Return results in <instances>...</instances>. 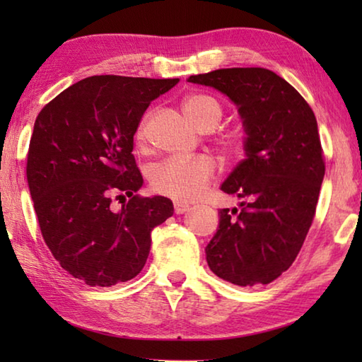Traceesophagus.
I'll return each mask as SVG.
<instances>
[{"instance_id": "34e87169", "label": "esophagus", "mask_w": 362, "mask_h": 362, "mask_svg": "<svg viewBox=\"0 0 362 362\" xmlns=\"http://www.w3.org/2000/svg\"><path fill=\"white\" fill-rule=\"evenodd\" d=\"M174 211H175V214L188 212L189 211V206L188 204H183V203H179V201H177V203L174 204Z\"/></svg>"}]
</instances>
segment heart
<instances>
[{"label":"heart","instance_id":"b5f03b06","mask_svg":"<svg viewBox=\"0 0 362 362\" xmlns=\"http://www.w3.org/2000/svg\"><path fill=\"white\" fill-rule=\"evenodd\" d=\"M188 118L201 129H212L222 119V105L216 97L193 94L183 102ZM148 137V116L139 121L134 132L136 144L144 146ZM217 175V164L211 156L198 155L192 158H169L156 164L150 173L151 188L156 193L173 198L179 203H192L201 198Z\"/></svg>","mask_w":362,"mask_h":362}]
</instances>
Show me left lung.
<instances>
[{"instance_id":"8db88e82","label":"left lung","mask_w":362,"mask_h":362,"mask_svg":"<svg viewBox=\"0 0 362 362\" xmlns=\"http://www.w3.org/2000/svg\"><path fill=\"white\" fill-rule=\"evenodd\" d=\"M188 81L228 95L247 136L246 158L222 185L246 201L241 211L220 209L207 265L236 286L272 283L296 260L316 214L326 164L313 110L286 79L260 66Z\"/></svg>"}]
</instances>
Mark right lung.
<instances>
[{
    "mask_svg": "<svg viewBox=\"0 0 362 362\" xmlns=\"http://www.w3.org/2000/svg\"><path fill=\"white\" fill-rule=\"evenodd\" d=\"M179 83L118 75L70 86L36 116L27 180L41 235L73 278L110 287L142 272L155 226L174 214L164 196L144 198L134 132L151 100ZM128 196L119 211L113 197Z\"/></svg>",
    "mask_w": 362,
    "mask_h": 362,
    "instance_id": "1",
    "label": "right lung"
}]
</instances>
